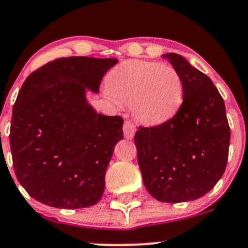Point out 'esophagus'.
<instances>
[{
  "label": "esophagus",
  "instance_id": "obj_1",
  "mask_svg": "<svg viewBox=\"0 0 248 248\" xmlns=\"http://www.w3.org/2000/svg\"><path fill=\"white\" fill-rule=\"evenodd\" d=\"M124 133L127 139H132L134 133H136V126L131 121H128V120H126L124 124Z\"/></svg>",
  "mask_w": 248,
  "mask_h": 248
}]
</instances>
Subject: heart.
Wrapping results in <instances>:
<instances>
[{"mask_svg":"<svg viewBox=\"0 0 248 248\" xmlns=\"http://www.w3.org/2000/svg\"><path fill=\"white\" fill-rule=\"evenodd\" d=\"M108 96L117 104H131L137 121L147 126L163 124L175 115L184 98L179 72L158 62L127 61L107 78Z\"/></svg>","mask_w":248,"mask_h":248,"instance_id":"heart-1","label":"heart"}]
</instances>
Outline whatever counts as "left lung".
Segmentation results:
<instances>
[{
	"label": "left lung",
	"mask_w": 248,
	"mask_h": 248,
	"mask_svg": "<svg viewBox=\"0 0 248 248\" xmlns=\"http://www.w3.org/2000/svg\"><path fill=\"white\" fill-rule=\"evenodd\" d=\"M163 57L181 76L184 101L168 121L139 127L134 144L147 192L159 202H184L201 198L222 177L231 128L211 79L180 55Z\"/></svg>",
	"instance_id": "left-lung-1"
}]
</instances>
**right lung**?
<instances>
[{
    "label": "right lung",
    "instance_id": "right-lung-1",
    "mask_svg": "<svg viewBox=\"0 0 248 248\" xmlns=\"http://www.w3.org/2000/svg\"><path fill=\"white\" fill-rule=\"evenodd\" d=\"M116 63V59L62 57L22 84L9 142L17 181L36 201L61 209L101 201L112 151L124 138V119L97 114L85 91L99 92L102 78Z\"/></svg>",
    "mask_w": 248,
    "mask_h": 248
}]
</instances>
